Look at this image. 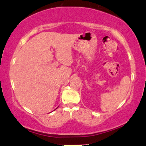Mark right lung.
I'll return each instance as SVG.
<instances>
[{
  "label": "right lung",
  "instance_id": "right-lung-1",
  "mask_svg": "<svg viewBox=\"0 0 146 146\" xmlns=\"http://www.w3.org/2000/svg\"><path fill=\"white\" fill-rule=\"evenodd\" d=\"M56 109H55V110H56Z\"/></svg>",
  "mask_w": 146,
  "mask_h": 146
}]
</instances>
